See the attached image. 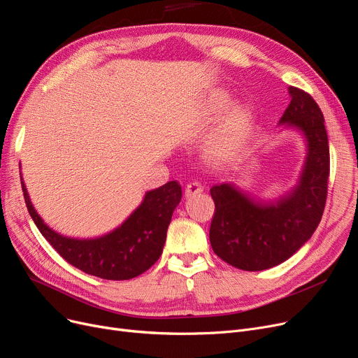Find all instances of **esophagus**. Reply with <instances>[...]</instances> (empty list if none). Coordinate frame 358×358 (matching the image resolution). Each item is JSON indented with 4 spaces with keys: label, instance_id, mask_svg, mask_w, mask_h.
Segmentation results:
<instances>
[{
    "label": "esophagus",
    "instance_id": "esophagus-1",
    "mask_svg": "<svg viewBox=\"0 0 358 358\" xmlns=\"http://www.w3.org/2000/svg\"><path fill=\"white\" fill-rule=\"evenodd\" d=\"M201 192H203V185L194 181V182L187 184V187H185V190H184V196L185 197H193V196H196Z\"/></svg>",
    "mask_w": 358,
    "mask_h": 358
}]
</instances>
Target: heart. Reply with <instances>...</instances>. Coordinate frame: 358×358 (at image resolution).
Returning <instances> with one entry per match:
<instances>
[{
	"mask_svg": "<svg viewBox=\"0 0 358 358\" xmlns=\"http://www.w3.org/2000/svg\"><path fill=\"white\" fill-rule=\"evenodd\" d=\"M228 98H217L209 108V117L215 118L221 115L228 108ZM250 124V114L244 108H237L232 111L217 130L210 137L208 143V155L215 162H225L241 146Z\"/></svg>",
	"mask_w": 358,
	"mask_h": 358,
	"instance_id": "1",
	"label": "heart"
}]
</instances>
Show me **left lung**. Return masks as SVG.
<instances>
[{"label":"left lung","instance_id":"1","mask_svg":"<svg viewBox=\"0 0 358 358\" xmlns=\"http://www.w3.org/2000/svg\"><path fill=\"white\" fill-rule=\"evenodd\" d=\"M288 93L291 102L278 124L304 138L306 159L297 184L273 200L255 197L234 182L210 189V245L237 269L256 272L281 265L310 240L322 220L329 177L323 114L308 93L292 86Z\"/></svg>","mask_w":358,"mask_h":358}]
</instances>
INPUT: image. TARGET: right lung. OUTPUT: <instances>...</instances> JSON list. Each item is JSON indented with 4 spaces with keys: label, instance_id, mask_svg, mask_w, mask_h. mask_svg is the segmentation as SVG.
Listing matches in <instances>:
<instances>
[{
    "label": "right lung",
    "instance_id": "right-lung-1",
    "mask_svg": "<svg viewBox=\"0 0 358 358\" xmlns=\"http://www.w3.org/2000/svg\"><path fill=\"white\" fill-rule=\"evenodd\" d=\"M22 187L30 216L58 255L85 273L111 281L136 278L159 259L171 217L181 200V185L169 181L146 192L142 203L115 229L95 238H73L46 225L30 201L23 178Z\"/></svg>",
    "mask_w": 358,
    "mask_h": 358
}]
</instances>
